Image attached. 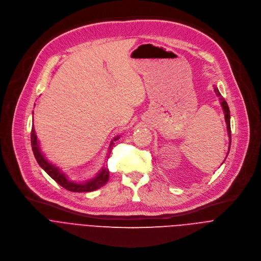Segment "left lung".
<instances>
[{"instance_id":"8db88e82","label":"left lung","mask_w":261,"mask_h":261,"mask_svg":"<svg viewBox=\"0 0 261 261\" xmlns=\"http://www.w3.org/2000/svg\"><path fill=\"white\" fill-rule=\"evenodd\" d=\"M214 91L216 93V95L219 97V101H220V104L222 106V109H223V114H224V118H225V123L227 125V134H228V137H229V146H228V153H229V148H230V143H231V130H230V111H229V107H228V104L227 102L225 101V99L223 98L218 90V88L216 86H214ZM227 153V154H228ZM225 161V160H224Z\"/></svg>"}]
</instances>
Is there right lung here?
<instances>
[{
  "instance_id": "obj_1",
  "label": "right lung",
  "mask_w": 261,
  "mask_h": 261,
  "mask_svg": "<svg viewBox=\"0 0 261 261\" xmlns=\"http://www.w3.org/2000/svg\"><path fill=\"white\" fill-rule=\"evenodd\" d=\"M119 138H120V136H117L110 141L107 155L110 153V148H111V146L114 145V141L118 140ZM31 144H32V150H33L34 156H35L37 162H38V164L40 165V167L53 179H55L59 185H61L63 188L67 189L71 192H79V193L92 192V191H95V190L103 187V186L109 179L108 168H106L104 166L100 169V171L94 177H92L88 180L79 182V181H74V180L69 179L67 177V175L64 172H62V170H60L57 166H55L54 164L48 162V160L45 158V156L41 152V148H40V145H39V140H38V138H37V135H36V132H35V129H34V125H33L32 132H31Z\"/></svg>"
}]
</instances>
